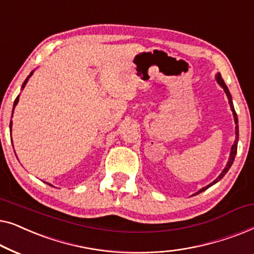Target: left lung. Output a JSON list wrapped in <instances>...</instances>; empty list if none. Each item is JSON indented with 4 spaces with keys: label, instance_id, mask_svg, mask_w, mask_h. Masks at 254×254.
Instances as JSON below:
<instances>
[{
    "label": "left lung",
    "instance_id": "1",
    "mask_svg": "<svg viewBox=\"0 0 254 254\" xmlns=\"http://www.w3.org/2000/svg\"><path fill=\"white\" fill-rule=\"evenodd\" d=\"M216 81H217L218 84H220V85L222 86V89L224 90V92L227 93V97H228V99H229V104H230V109H231V111H232V114H234V119H235V124H236V128H235V133H236V140H235V143L232 144V147H231V151H230V157H229V161H228V163H227V165H225V168H224L223 171H222L221 175L218 176L217 178L215 179L213 183H210L209 185L206 186V187H202V189H201L200 190H197V192H196L195 194H199V193H201V192H203V190H206L207 189H209L210 186H213L214 184H216L217 182H220V180H221L222 178H223V177L225 176V173H227V172L229 171V169L231 168L232 163H234V161H235V156H236V154H237V143H238V136H239V131H238V118H237V114H236V111H235L234 104H232L231 95H230V92H229V89H228V86L225 85V83H224V81H223V78H222V76H221L220 74H217V75H216Z\"/></svg>",
    "mask_w": 254,
    "mask_h": 254
}]
</instances>
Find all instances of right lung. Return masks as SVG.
<instances>
[{"label":"right lung","mask_w":254,"mask_h":254,"mask_svg":"<svg viewBox=\"0 0 254 254\" xmlns=\"http://www.w3.org/2000/svg\"><path fill=\"white\" fill-rule=\"evenodd\" d=\"M33 74V71L31 72V74L27 76V78L25 79V81H24V83H23V86H22V89H24V86L26 85V83H27V81H29V78L31 77V75ZM18 100H19V96H17V98L15 99V103H13V107H12V113H13V110H15V106L17 105V103H18ZM11 127H12V121H10V131H11ZM48 185H50V184H48ZM52 186V185H51Z\"/></svg>","instance_id":"obj_1"}]
</instances>
